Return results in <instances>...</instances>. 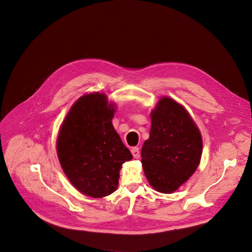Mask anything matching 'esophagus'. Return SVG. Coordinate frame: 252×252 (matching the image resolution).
<instances>
[{
    "label": "esophagus",
    "instance_id": "obj_1",
    "mask_svg": "<svg viewBox=\"0 0 252 252\" xmlns=\"http://www.w3.org/2000/svg\"><path fill=\"white\" fill-rule=\"evenodd\" d=\"M131 154L135 158H139V149H138V147H132Z\"/></svg>",
    "mask_w": 252,
    "mask_h": 252
}]
</instances>
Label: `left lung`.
<instances>
[{
    "label": "left lung",
    "instance_id": "obj_1",
    "mask_svg": "<svg viewBox=\"0 0 252 252\" xmlns=\"http://www.w3.org/2000/svg\"><path fill=\"white\" fill-rule=\"evenodd\" d=\"M150 137L141 149V162L150 185L173 193L196 171L202 154L200 131L187 110L161 96L151 113Z\"/></svg>",
    "mask_w": 252,
    "mask_h": 252
}]
</instances>
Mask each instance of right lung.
<instances>
[{"instance_id": "obj_1", "label": "right lung", "mask_w": 252, "mask_h": 252, "mask_svg": "<svg viewBox=\"0 0 252 252\" xmlns=\"http://www.w3.org/2000/svg\"><path fill=\"white\" fill-rule=\"evenodd\" d=\"M116 103L105 94L80 96L67 113L57 137V155L71 184L93 198L112 194L120 170L132 155L115 130Z\"/></svg>"}]
</instances>
